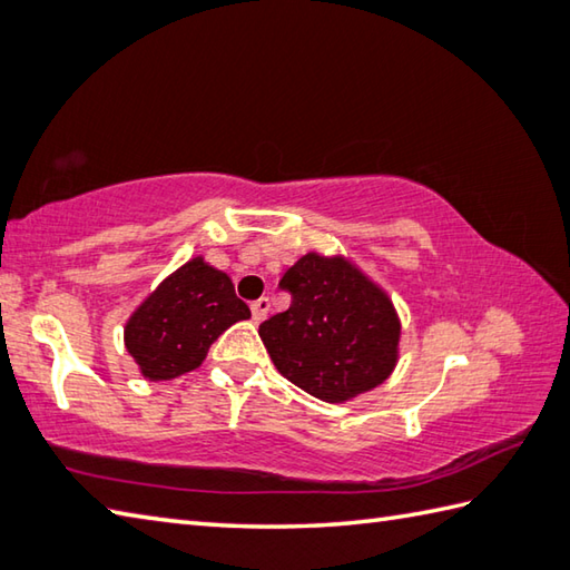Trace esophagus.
Returning <instances> with one entry per match:
<instances>
[{
  "label": "esophagus",
  "instance_id": "esophagus-1",
  "mask_svg": "<svg viewBox=\"0 0 570 570\" xmlns=\"http://www.w3.org/2000/svg\"><path fill=\"white\" fill-rule=\"evenodd\" d=\"M268 306H272V304H268L266 296H262V298H256V302H252V316H254L256 324H258V321L266 318Z\"/></svg>",
  "mask_w": 570,
  "mask_h": 570
}]
</instances>
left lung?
I'll return each instance as SVG.
<instances>
[{
    "label": "left lung",
    "mask_w": 570,
    "mask_h": 570,
    "mask_svg": "<svg viewBox=\"0 0 570 570\" xmlns=\"http://www.w3.org/2000/svg\"><path fill=\"white\" fill-rule=\"evenodd\" d=\"M278 286L292 306L258 326L278 374L326 403L376 389L399 361L401 321L389 294L346 256L308 252Z\"/></svg>",
    "instance_id": "8db88e82"
}]
</instances>
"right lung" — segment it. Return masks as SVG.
<instances>
[{"mask_svg": "<svg viewBox=\"0 0 570 570\" xmlns=\"http://www.w3.org/2000/svg\"><path fill=\"white\" fill-rule=\"evenodd\" d=\"M249 316L232 278L196 256L164 278L129 316L124 346L144 379L169 381L199 368L214 341Z\"/></svg>", "mask_w": 570, "mask_h": 570, "instance_id": "1", "label": "right lung"}]
</instances>
